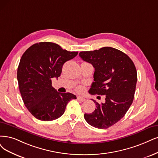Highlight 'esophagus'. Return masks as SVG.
Here are the masks:
<instances>
[{
    "instance_id": "34e87169",
    "label": "esophagus",
    "mask_w": 158,
    "mask_h": 158,
    "mask_svg": "<svg viewBox=\"0 0 158 158\" xmlns=\"http://www.w3.org/2000/svg\"><path fill=\"white\" fill-rule=\"evenodd\" d=\"M77 99L78 100L81 101V102H84V101H85V100H86V99H85V98H83V97H81V96H77Z\"/></svg>"
}]
</instances>
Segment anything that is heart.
<instances>
[{
	"label": "heart",
	"instance_id": "obj_1",
	"mask_svg": "<svg viewBox=\"0 0 158 158\" xmlns=\"http://www.w3.org/2000/svg\"><path fill=\"white\" fill-rule=\"evenodd\" d=\"M77 91H81V90H82V88H81V86L77 87Z\"/></svg>",
	"mask_w": 158,
	"mask_h": 158
}]
</instances>
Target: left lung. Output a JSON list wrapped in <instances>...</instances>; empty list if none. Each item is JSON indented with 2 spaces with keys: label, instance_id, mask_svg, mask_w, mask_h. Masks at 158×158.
Wrapping results in <instances>:
<instances>
[{
  "label": "left lung",
  "instance_id": "left-lung-1",
  "mask_svg": "<svg viewBox=\"0 0 158 158\" xmlns=\"http://www.w3.org/2000/svg\"><path fill=\"white\" fill-rule=\"evenodd\" d=\"M79 56L95 68L91 94L106 96L101 104L92 100L96 108L85 113V119L93 127L107 129L124 117L133 103L137 81L135 66L124 52L110 47L81 51Z\"/></svg>",
  "mask_w": 158,
  "mask_h": 158
}]
</instances>
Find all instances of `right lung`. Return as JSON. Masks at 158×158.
Segmentation results:
<instances>
[{
  "label": "right lung",
  "instance_id": "right-lung-1",
  "mask_svg": "<svg viewBox=\"0 0 158 158\" xmlns=\"http://www.w3.org/2000/svg\"><path fill=\"white\" fill-rule=\"evenodd\" d=\"M77 51H68L56 44H35L22 55L17 68L21 95L27 109L35 118L51 121L64 114L68 103L76 99L72 93H60L52 86L51 79L58 78L64 64Z\"/></svg>",
  "mask_w": 158,
  "mask_h": 158
}]
</instances>
